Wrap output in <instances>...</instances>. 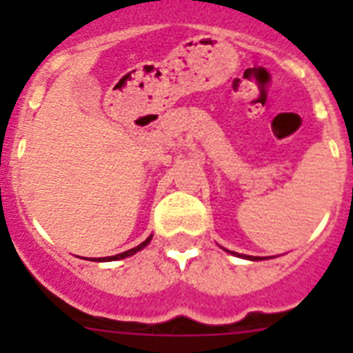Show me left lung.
<instances>
[{
  "label": "left lung",
  "instance_id": "obj_1",
  "mask_svg": "<svg viewBox=\"0 0 353 353\" xmlns=\"http://www.w3.org/2000/svg\"><path fill=\"white\" fill-rule=\"evenodd\" d=\"M245 258H249V260H258V258H254V256H252V258L251 256H245Z\"/></svg>",
  "mask_w": 353,
  "mask_h": 353
}]
</instances>
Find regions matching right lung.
<instances>
[{
  "label": "right lung",
  "mask_w": 353,
  "mask_h": 353,
  "mask_svg": "<svg viewBox=\"0 0 353 353\" xmlns=\"http://www.w3.org/2000/svg\"><path fill=\"white\" fill-rule=\"evenodd\" d=\"M152 240V236L150 238H146V240L143 241V243H139L137 247H133V249H130V251H124L121 252V254H115V256H108V258H99V260H104V262H110V260H121V258H126V256H132V254H135L137 251H141V249H144V247L148 245V241Z\"/></svg>",
  "instance_id": "1"
}]
</instances>
